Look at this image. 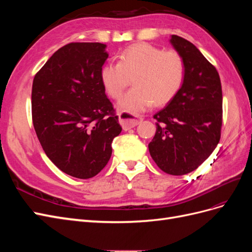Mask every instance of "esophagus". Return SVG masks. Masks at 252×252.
I'll return each instance as SVG.
<instances>
[{
    "label": "esophagus",
    "mask_w": 252,
    "mask_h": 252,
    "mask_svg": "<svg viewBox=\"0 0 252 252\" xmlns=\"http://www.w3.org/2000/svg\"><path fill=\"white\" fill-rule=\"evenodd\" d=\"M119 120H120V124L122 125V127H123L124 130H128V129L133 128L136 125H139L143 119H138L130 113L122 111L119 113Z\"/></svg>",
    "instance_id": "34e87169"
}]
</instances>
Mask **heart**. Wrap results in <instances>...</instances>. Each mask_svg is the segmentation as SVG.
<instances>
[{
    "label": "heart",
    "instance_id": "obj_1",
    "mask_svg": "<svg viewBox=\"0 0 252 252\" xmlns=\"http://www.w3.org/2000/svg\"><path fill=\"white\" fill-rule=\"evenodd\" d=\"M186 66L181 53L164 50L148 43L126 48L119 62H108L101 70L107 94L118 100L133 80L134 87L121 98L119 108L139 114L154 103L164 105L179 94L185 80Z\"/></svg>",
    "mask_w": 252,
    "mask_h": 252
}]
</instances>
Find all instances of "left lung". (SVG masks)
Listing matches in <instances>:
<instances>
[{
	"instance_id": "1",
	"label": "left lung",
	"mask_w": 252,
	"mask_h": 252,
	"mask_svg": "<svg viewBox=\"0 0 252 252\" xmlns=\"http://www.w3.org/2000/svg\"><path fill=\"white\" fill-rule=\"evenodd\" d=\"M184 59L185 80L179 94L157 112V131L148 148L158 168L172 175L195 170L216 149L223 118L218 70L192 43L171 35Z\"/></svg>"
}]
</instances>
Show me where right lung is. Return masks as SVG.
<instances>
[{"mask_svg":"<svg viewBox=\"0 0 252 252\" xmlns=\"http://www.w3.org/2000/svg\"><path fill=\"white\" fill-rule=\"evenodd\" d=\"M102 43H69L56 51L32 83V123L45 154L60 170L94 178L111 157L122 127L105 94Z\"/></svg>","mask_w":252,"mask_h":252,"instance_id":"right-lung-1","label":"right lung"}]
</instances>
